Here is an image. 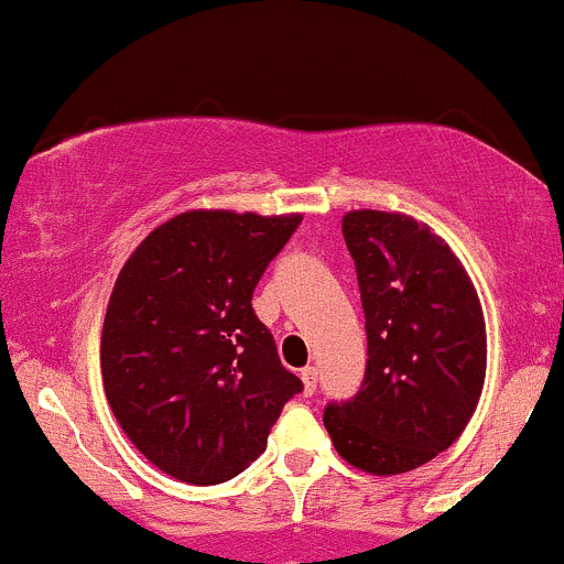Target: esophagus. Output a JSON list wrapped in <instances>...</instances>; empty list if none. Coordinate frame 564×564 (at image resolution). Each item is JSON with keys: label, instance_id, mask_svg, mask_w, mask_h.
Masks as SVG:
<instances>
[{"label": "esophagus", "instance_id": "1", "mask_svg": "<svg viewBox=\"0 0 564 564\" xmlns=\"http://www.w3.org/2000/svg\"><path fill=\"white\" fill-rule=\"evenodd\" d=\"M301 379H304V390L306 395H314V390H317V379H319V371L314 366H308L301 371Z\"/></svg>", "mask_w": 564, "mask_h": 564}]
</instances>
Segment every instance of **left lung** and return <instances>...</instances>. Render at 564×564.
I'll list each match as a JSON object with an SVG mask.
<instances>
[{
	"label": "left lung",
	"mask_w": 564,
	"mask_h": 564,
	"mask_svg": "<svg viewBox=\"0 0 564 564\" xmlns=\"http://www.w3.org/2000/svg\"><path fill=\"white\" fill-rule=\"evenodd\" d=\"M341 231L368 360L357 395L330 401L323 422L355 468L405 474L449 449L474 416L487 373L481 304L449 245L414 217L360 209Z\"/></svg>",
	"instance_id": "1"
}]
</instances>
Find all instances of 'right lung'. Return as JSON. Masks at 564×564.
Masks as SVG:
<instances>
[{
	"label": "right lung",
	"instance_id": "add662e5",
	"mask_svg": "<svg viewBox=\"0 0 564 564\" xmlns=\"http://www.w3.org/2000/svg\"><path fill=\"white\" fill-rule=\"evenodd\" d=\"M301 220L185 212L126 260L101 330V379L115 420L163 474L198 487L239 476L304 390L252 308Z\"/></svg>",
	"mask_w": 564,
	"mask_h": 564
}]
</instances>
